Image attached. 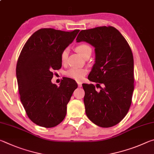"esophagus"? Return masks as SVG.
I'll use <instances>...</instances> for the list:
<instances>
[{
    "label": "esophagus",
    "mask_w": 154,
    "mask_h": 154,
    "mask_svg": "<svg viewBox=\"0 0 154 154\" xmlns=\"http://www.w3.org/2000/svg\"><path fill=\"white\" fill-rule=\"evenodd\" d=\"M77 84H78V87H79V88H81V87L82 86V82H77Z\"/></svg>",
    "instance_id": "34e87169"
}]
</instances>
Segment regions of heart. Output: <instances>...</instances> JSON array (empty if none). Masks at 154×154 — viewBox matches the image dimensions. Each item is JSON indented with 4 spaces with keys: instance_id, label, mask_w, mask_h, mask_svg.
Instances as JSON below:
<instances>
[{
    "instance_id": "obj_1",
    "label": "heart",
    "mask_w": 154,
    "mask_h": 154,
    "mask_svg": "<svg viewBox=\"0 0 154 154\" xmlns=\"http://www.w3.org/2000/svg\"><path fill=\"white\" fill-rule=\"evenodd\" d=\"M75 49H76L77 53H79L83 57L85 56V54L88 51H92L90 46L85 43H82L77 45ZM68 53H69V50H68L67 48L63 49L61 52L60 59L62 62H66L68 56ZM87 73L88 70L86 69H83V68H71L69 71H66V75L68 77L77 81L82 80L84 78L85 75Z\"/></svg>"
}]
</instances>
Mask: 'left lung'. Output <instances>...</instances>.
Returning <instances> with one entry per match:
<instances>
[{
    "label": "left lung",
    "instance_id": "obj_1",
    "mask_svg": "<svg viewBox=\"0 0 154 154\" xmlns=\"http://www.w3.org/2000/svg\"><path fill=\"white\" fill-rule=\"evenodd\" d=\"M77 42L85 41L95 48V64L88 75L91 82L104 84L97 92L93 84L82 85L85 113L94 124L109 128L126 116L134 91V59L122 34L113 26L81 31Z\"/></svg>",
    "mask_w": 154,
    "mask_h": 154
}]
</instances>
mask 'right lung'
Instances as JSON below:
<instances>
[{
  "mask_svg": "<svg viewBox=\"0 0 154 154\" xmlns=\"http://www.w3.org/2000/svg\"><path fill=\"white\" fill-rule=\"evenodd\" d=\"M79 31L41 28L28 38L20 54L16 77L20 100L28 118L38 126L54 127L66 116L77 83L66 77L58 86L51 80L53 71L62 66L61 52Z\"/></svg>",
  "mask_w": 154,
  "mask_h": 154,
  "instance_id": "1",
  "label": "right lung"
}]
</instances>
